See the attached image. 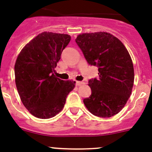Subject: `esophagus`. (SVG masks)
Listing matches in <instances>:
<instances>
[{
  "mask_svg": "<svg viewBox=\"0 0 152 152\" xmlns=\"http://www.w3.org/2000/svg\"><path fill=\"white\" fill-rule=\"evenodd\" d=\"M83 83H84L82 82V81H76V86H80V85L83 84Z\"/></svg>",
  "mask_w": 152,
  "mask_h": 152,
  "instance_id": "esophagus-1",
  "label": "esophagus"
}]
</instances>
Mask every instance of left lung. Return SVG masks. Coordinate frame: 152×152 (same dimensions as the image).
I'll list each match as a JSON object with an SVG mask.
<instances>
[{
  "label": "left lung",
  "instance_id": "left-lung-1",
  "mask_svg": "<svg viewBox=\"0 0 152 152\" xmlns=\"http://www.w3.org/2000/svg\"><path fill=\"white\" fill-rule=\"evenodd\" d=\"M76 43L87 63L98 68V77L89 80L91 95L83 99L85 106L96 116H113L126 104L134 86V65L128 50L105 32L83 33Z\"/></svg>",
  "mask_w": 152,
  "mask_h": 152
}]
</instances>
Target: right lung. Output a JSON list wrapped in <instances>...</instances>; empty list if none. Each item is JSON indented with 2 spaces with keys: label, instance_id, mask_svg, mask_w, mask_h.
I'll use <instances>...</instances> for the list:
<instances>
[{
  "label": "right lung",
  "instance_id": "add662e5",
  "mask_svg": "<svg viewBox=\"0 0 152 152\" xmlns=\"http://www.w3.org/2000/svg\"><path fill=\"white\" fill-rule=\"evenodd\" d=\"M71 40L68 34L44 32L21 50L15 65V84L21 101L33 115L50 119L62 110L75 81L54 75L62 50Z\"/></svg>",
  "mask_w": 152,
  "mask_h": 152
}]
</instances>
